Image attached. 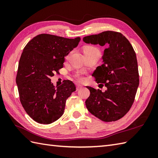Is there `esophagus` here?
Here are the masks:
<instances>
[{
    "instance_id": "esophagus-1",
    "label": "esophagus",
    "mask_w": 158,
    "mask_h": 158,
    "mask_svg": "<svg viewBox=\"0 0 158 158\" xmlns=\"http://www.w3.org/2000/svg\"><path fill=\"white\" fill-rule=\"evenodd\" d=\"M82 88V85H80V84H77V89L78 90L79 89H81Z\"/></svg>"
}]
</instances>
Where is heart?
<instances>
[{
    "instance_id": "b5f03b06",
    "label": "heart",
    "mask_w": 158,
    "mask_h": 158,
    "mask_svg": "<svg viewBox=\"0 0 158 158\" xmlns=\"http://www.w3.org/2000/svg\"><path fill=\"white\" fill-rule=\"evenodd\" d=\"M83 53H84V54L85 53H99V51L98 49L95 48V47L91 46V45H88V46H85L83 48ZM77 78L79 80H80V81H82L83 80V77L80 75H77Z\"/></svg>"
}]
</instances>
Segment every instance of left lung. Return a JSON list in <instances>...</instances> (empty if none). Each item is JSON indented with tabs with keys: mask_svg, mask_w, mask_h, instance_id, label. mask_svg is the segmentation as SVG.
Returning a JSON list of instances; mask_svg holds the SVG:
<instances>
[{
	"mask_svg": "<svg viewBox=\"0 0 158 158\" xmlns=\"http://www.w3.org/2000/svg\"><path fill=\"white\" fill-rule=\"evenodd\" d=\"M83 41L108 47L102 57L103 64L92 75L97 83H105L106 89L102 92L87 87L90 95L85 105L100 120L115 122L128 112L135 100L139 85L136 53L128 40L119 32L105 31L85 36Z\"/></svg>",
	"mask_w": 158,
	"mask_h": 158,
	"instance_id": "1",
	"label": "left lung"
}]
</instances>
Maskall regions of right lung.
I'll use <instances>...</instances> for the list:
<instances>
[{"instance_id":"obj_1","label":"right lung","mask_w":158,"mask_h":158,"mask_svg":"<svg viewBox=\"0 0 158 158\" xmlns=\"http://www.w3.org/2000/svg\"><path fill=\"white\" fill-rule=\"evenodd\" d=\"M80 37L66 39L41 34L23 48L16 77L20 102L35 122L49 124L61 117L67 98L76 90L69 80L55 87L50 77L63 67L64 57L78 45Z\"/></svg>"}]
</instances>
